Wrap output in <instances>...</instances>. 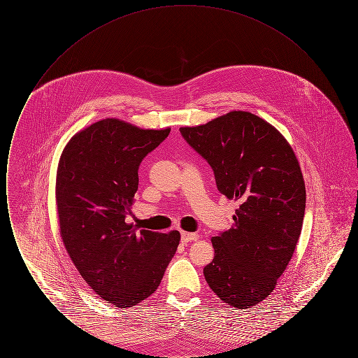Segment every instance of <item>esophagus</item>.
Listing matches in <instances>:
<instances>
[{"label": "esophagus", "mask_w": 358, "mask_h": 358, "mask_svg": "<svg viewBox=\"0 0 358 358\" xmlns=\"http://www.w3.org/2000/svg\"><path fill=\"white\" fill-rule=\"evenodd\" d=\"M199 235L197 234H192V232H181V240L184 243H189V241H193V240H197Z\"/></svg>", "instance_id": "esophagus-1"}]
</instances>
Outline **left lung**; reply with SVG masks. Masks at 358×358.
<instances>
[{
    "label": "left lung",
    "mask_w": 358,
    "mask_h": 358,
    "mask_svg": "<svg viewBox=\"0 0 358 358\" xmlns=\"http://www.w3.org/2000/svg\"><path fill=\"white\" fill-rule=\"evenodd\" d=\"M210 165L219 192L238 201L232 227L212 238L209 287L235 308L255 306L273 292L302 231L306 187L299 162L273 124L231 111L180 129Z\"/></svg>",
    "instance_id": "8db88e82"
}]
</instances>
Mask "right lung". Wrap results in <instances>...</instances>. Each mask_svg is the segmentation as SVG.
<instances>
[{
	"label": "right lung",
	"instance_id": "add662e5",
	"mask_svg": "<svg viewBox=\"0 0 358 358\" xmlns=\"http://www.w3.org/2000/svg\"><path fill=\"white\" fill-rule=\"evenodd\" d=\"M169 133L107 118L72 136L59 161L60 236L85 283L115 307L150 296L180 244L178 231L136 232L124 222L142 159Z\"/></svg>",
	"mask_w": 358,
	"mask_h": 358
}]
</instances>
